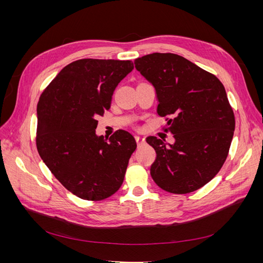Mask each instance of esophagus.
<instances>
[{
    "mask_svg": "<svg viewBox=\"0 0 263 263\" xmlns=\"http://www.w3.org/2000/svg\"><path fill=\"white\" fill-rule=\"evenodd\" d=\"M135 140H136V142H137V145H138V146H141V145H144V144H145V138H144V137L136 136V137H135Z\"/></svg>",
    "mask_w": 263,
    "mask_h": 263,
    "instance_id": "esophagus-1",
    "label": "esophagus"
}]
</instances>
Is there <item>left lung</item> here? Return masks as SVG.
I'll return each mask as SVG.
<instances>
[{
  "instance_id": "left-lung-1",
  "label": "left lung",
  "mask_w": 263,
  "mask_h": 263,
  "mask_svg": "<svg viewBox=\"0 0 263 263\" xmlns=\"http://www.w3.org/2000/svg\"><path fill=\"white\" fill-rule=\"evenodd\" d=\"M135 67L155 86L158 115L166 117L164 130L176 139L168 145L147 138L157 154L151 178L169 193L194 192L216 176L229 153L235 115L225 87L179 54L150 53L135 60Z\"/></svg>"
}]
</instances>
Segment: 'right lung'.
Returning <instances> with one entry per match:
<instances>
[{
    "label": "right lung",
    "instance_id": "1",
    "mask_svg": "<svg viewBox=\"0 0 263 263\" xmlns=\"http://www.w3.org/2000/svg\"><path fill=\"white\" fill-rule=\"evenodd\" d=\"M130 60L80 59L69 63L42 93L36 146L43 161L69 192L86 201L112 196L123 184L136 141L118 129L98 137V116L110 107Z\"/></svg>",
    "mask_w": 263,
    "mask_h": 263
}]
</instances>
